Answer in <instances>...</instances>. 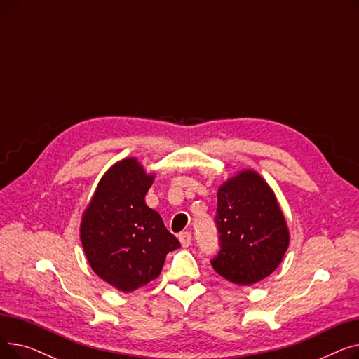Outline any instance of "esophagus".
Returning <instances> with one entry per match:
<instances>
[{
  "instance_id": "obj_1",
  "label": "esophagus",
  "mask_w": 359,
  "mask_h": 359,
  "mask_svg": "<svg viewBox=\"0 0 359 359\" xmlns=\"http://www.w3.org/2000/svg\"><path fill=\"white\" fill-rule=\"evenodd\" d=\"M179 241L183 248H189L191 243H192V234L189 231H184L179 234Z\"/></svg>"
}]
</instances>
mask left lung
<instances>
[{"label": "left lung", "instance_id": "left-lung-1", "mask_svg": "<svg viewBox=\"0 0 359 359\" xmlns=\"http://www.w3.org/2000/svg\"><path fill=\"white\" fill-rule=\"evenodd\" d=\"M221 250L211 262L222 278L240 287L268 278L290 246V229L276 195L256 170L243 168L217 194Z\"/></svg>", "mask_w": 359, "mask_h": 359}]
</instances>
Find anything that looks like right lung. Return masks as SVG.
I'll use <instances>...</instances> for the list:
<instances>
[{"label": "right lung", "instance_id": "right-lung-1", "mask_svg": "<svg viewBox=\"0 0 359 359\" xmlns=\"http://www.w3.org/2000/svg\"><path fill=\"white\" fill-rule=\"evenodd\" d=\"M154 179L135 157L116 161L81 217L80 240L91 269L122 292L158 278L167 253L180 248L160 214L145 203Z\"/></svg>", "mask_w": 359, "mask_h": 359}]
</instances>
